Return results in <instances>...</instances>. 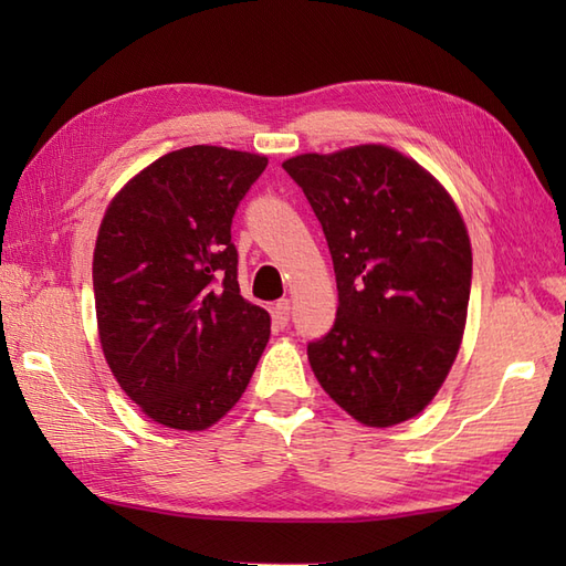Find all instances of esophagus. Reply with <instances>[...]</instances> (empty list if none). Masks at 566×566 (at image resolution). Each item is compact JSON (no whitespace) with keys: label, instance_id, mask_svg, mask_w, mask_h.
Returning a JSON list of instances; mask_svg holds the SVG:
<instances>
[{"label":"esophagus","instance_id":"1","mask_svg":"<svg viewBox=\"0 0 566 566\" xmlns=\"http://www.w3.org/2000/svg\"><path fill=\"white\" fill-rule=\"evenodd\" d=\"M290 314H292V302H290V298H280V302L272 306V321L280 328H284L286 323H290Z\"/></svg>","mask_w":566,"mask_h":566}]
</instances>
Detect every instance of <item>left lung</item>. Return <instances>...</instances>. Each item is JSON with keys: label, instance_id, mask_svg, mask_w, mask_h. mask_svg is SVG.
<instances>
[{"label": "left lung", "instance_id": "left-lung-1", "mask_svg": "<svg viewBox=\"0 0 566 566\" xmlns=\"http://www.w3.org/2000/svg\"><path fill=\"white\" fill-rule=\"evenodd\" d=\"M282 167L318 216L338 316L308 343L318 384L369 428L423 413L467 326L472 243L450 191L381 143L302 153Z\"/></svg>", "mask_w": 566, "mask_h": 566}]
</instances>
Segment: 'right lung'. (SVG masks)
Wrapping results in <instances>:
<instances>
[{
	"label": "right lung",
	"instance_id": "obj_1",
	"mask_svg": "<svg viewBox=\"0 0 566 566\" xmlns=\"http://www.w3.org/2000/svg\"><path fill=\"white\" fill-rule=\"evenodd\" d=\"M268 167L260 153L191 146L116 191L92 258L102 353L155 423L207 430L248 389L270 314L240 296L231 223Z\"/></svg>",
	"mask_w": 566,
	"mask_h": 566
}]
</instances>
